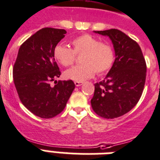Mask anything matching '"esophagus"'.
Listing matches in <instances>:
<instances>
[{
	"label": "esophagus",
	"instance_id": "esophagus-1",
	"mask_svg": "<svg viewBox=\"0 0 160 160\" xmlns=\"http://www.w3.org/2000/svg\"><path fill=\"white\" fill-rule=\"evenodd\" d=\"M74 83H75V85H76L77 87H79L81 86V85H82V82H74Z\"/></svg>",
	"mask_w": 160,
	"mask_h": 160
}]
</instances>
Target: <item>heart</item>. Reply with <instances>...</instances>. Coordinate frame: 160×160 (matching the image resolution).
<instances>
[{"label": "heart", "instance_id": "obj_1", "mask_svg": "<svg viewBox=\"0 0 160 160\" xmlns=\"http://www.w3.org/2000/svg\"><path fill=\"white\" fill-rule=\"evenodd\" d=\"M72 49L64 45L56 46L53 57L63 67L72 66L76 56H81L79 66L65 72L67 79L75 82H83L98 74L109 71L114 62V51L108 42H99L96 37L82 34L71 41Z\"/></svg>", "mask_w": 160, "mask_h": 160}]
</instances>
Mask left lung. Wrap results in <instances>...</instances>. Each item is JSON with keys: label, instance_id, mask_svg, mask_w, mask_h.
Listing matches in <instances>:
<instances>
[{"label": "left lung", "instance_id": "obj_1", "mask_svg": "<svg viewBox=\"0 0 160 160\" xmlns=\"http://www.w3.org/2000/svg\"><path fill=\"white\" fill-rule=\"evenodd\" d=\"M111 39L115 61L104 80L94 84L92 109L112 119L129 112L140 99L146 79L145 59L135 41L118 29L95 31Z\"/></svg>", "mask_w": 160, "mask_h": 160}]
</instances>
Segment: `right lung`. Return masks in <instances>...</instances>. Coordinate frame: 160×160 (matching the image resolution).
<instances>
[{"label": "right lung", "instance_id": "right-lung-1", "mask_svg": "<svg viewBox=\"0 0 160 160\" xmlns=\"http://www.w3.org/2000/svg\"><path fill=\"white\" fill-rule=\"evenodd\" d=\"M64 29L45 27L22 43L13 67V80L22 104L36 116L52 118L65 108L75 88L72 80L50 82L61 72L53 50L65 37Z\"/></svg>", "mask_w": 160, "mask_h": 160}]
</instances>
